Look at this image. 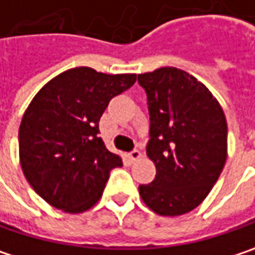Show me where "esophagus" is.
Instances as JSON below:
<instances>
[{
    "label": "esophagus",
    "mask_w": 255,
    "mask_h": 255,
    "mask_svg": "<svg viewBox=\"0 0 255 255\" xmlns=\"http://www.w3.org/2000/svg\"><path fill=\"white\" fill-rule=\"evenodd\" d=\"M129 156H130V159H132V161H137V159H140V158H142V154H140V151L133 149V151L129 154Z\"/></svg>",
    "instance_id": "esophagus-1"
}]
</instances>
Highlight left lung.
<instances>
[{"mask_svg": "<svg viewBox=\"0 0 255 255\" xmlns=\"http://www.w3.org/2000/svg\"><path fill=\"white\" fill-rule=\"evenodd\" d=\"M151 119L146 155L156 175L139 186L149 209L180 216L209 194L228 156L225 113L205 84L189 72L164 66L137 75Z\"/></svg>", "mask_w": 255, "mask_h": 255, "instance_id": "1", "label": "left lung"}]
</instances>
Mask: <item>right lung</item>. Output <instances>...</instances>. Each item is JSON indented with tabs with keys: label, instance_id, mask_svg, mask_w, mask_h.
Segmentation results:
<instances>
[{
	"label": "right lung",
	"instance_id": "obj_1",
	"mask_svg": "<svg viewBox=\"0 0 255 255\" xmlns=\"http://www.w3.org/2000/svg\"><path fill=\"white\" fill-rule=\"evenodd\" d=\"M136 74H103L78 66L56 75L30 101L18 129L20 164L28 184L50 206L82 213L100 200L122 158L99 136L109 101Z\"/></svg>",
	"mask_w": 255,
	"mask_h": 255
}]
</instances>
